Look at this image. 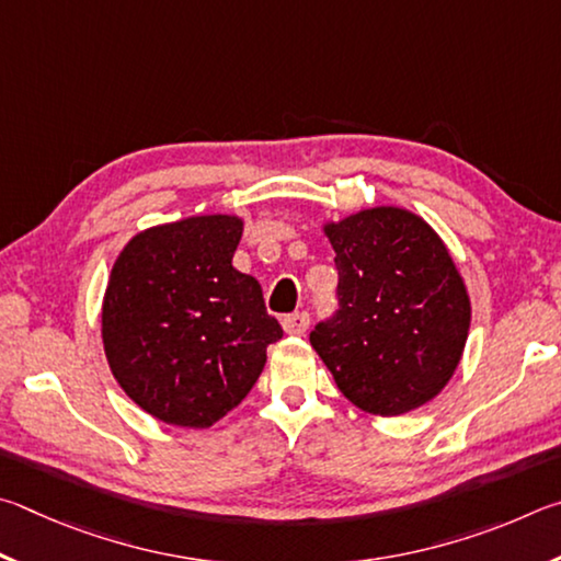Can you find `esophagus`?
I'll use <instances>...</instances> for the list:
<instances>
[{"label": "esophagus", "mask_w": 561, "mask_h": 561, "mask_svg": "<svg viewBox=\"0 0 561 561\" xmlns=\"http://www.w3.org/2000/svg\"><path fill=\"white\" fill-rule=\"evenodd\" d=\"M308 325H310L308 312H293V316L283 318V330H286V335H302V332L308 330Z\"/></svg>", "instance_id": "34e87169"}]
</instances>
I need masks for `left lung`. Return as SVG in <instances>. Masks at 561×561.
I'll return each mask as SVG.
<instances>
[{"mask_svg": "<svg viewBox=\"0 0 561 561\" xmlns=\"http://www.w3.org/2000/svg\"><path fill=\"white\" fill-rule=\"evenodd\" d=\"M322 231L335 249L340 310L310 345L367 414L424 407L454 377L470 330V298L446 243L401 206H371Z\"/></svg>", "mask_w": 561, "mask_h": 561, "instance_id": "obj_1", "label": "left lung"}]
</instances>
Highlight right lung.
I'll use <instances>...</instances> for the list:
<instances>
[{"mask_svg":"<svg viewBox=\"0 0 561 561\" xmlns=\"http://www.w3.org/2000/svg\"><path fill=\"white\" fill-rule=\"evenodd\" d=\"M243 219L204 214L135 233L103 296L113 377L157 421L209 428L253 389L283 337L253 275L233 268Z\"/></svg>","mask_w":561,"mask_h":561,"instance_id":"right-lung-1","label":"right lung"}]
</instances>
